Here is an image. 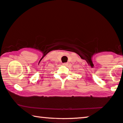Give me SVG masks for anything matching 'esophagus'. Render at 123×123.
Listing matches in <instances>:
<instances>
[{"instance_id":"1","label":"esophagus","mask_w":123,"mask_h":123,"mask_svg":"<svg viewBox=\"0 0 123 123\" xmlns=\"http://www.w3.org/2000/svg\"><path fill=\"white\" fill-rule=\"evenodd\" d=\"M68 64V63H63V66H67Z\"/></svg>"}]
</instances>
